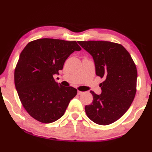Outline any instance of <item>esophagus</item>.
Instances as JSON below:
<instances>
[{
  "instance_id": "34e87169",
  "label": "esophagus",
  "mask_w": 152,
  "mask_h": 152,
  "mask_svg": "<svg viewBox=\"0 0 152 152\" xmlns=\"http://www.w3.org/2000/svg\"><path fill=\"white\" fill-rule=\"evenodd\" d=\"M83 93V92L80 91H78V95H82Z\"/></svg>"
}]
</instances>
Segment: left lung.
Masks as SVG:
<instances>
[{
  "instance_id": "8db88e82",
  "label": "left lung",
  "mask_w": 152,
  "mask_h": 152,
  "mask_svg": "<svg viewBox=\"0 0 152 152\" xmlns=\"http://www.w3.org/2000/svg\"><path fill=\"white\" fill-rule=\"evenodd\" d=\"M91 55L96 74L104 81L102 93L91 91L92 104L85 106L88 117L96 124L107 125L129 108L137 91V70L131 55L122 45L108 41H78Z\"/></svg>"
}]
</instances>
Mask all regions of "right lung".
Listing matches in <instances>:
<instances>
[{
	"instance_id": "1",
	"label": "right lung",
	"mask_w": 152,
	"mask_h": 152,
	"mask_svg": "<svg viewBox=\"0 0 152 152\" xmlns=\"http://www.w3.org/2000/svg\"><path fill=\"white\" fill-rule=\"evenodd\" d=\"M81 50L76 41L52 38L31 41L23 50L14 82L21 104L31 117L50 124L64 115L77 89L59 84L53 76L63 69L71 53Z\"/></svg>"
}]
</instances>
